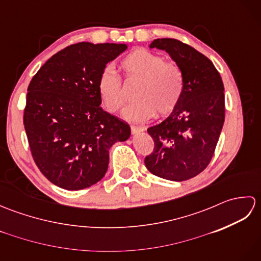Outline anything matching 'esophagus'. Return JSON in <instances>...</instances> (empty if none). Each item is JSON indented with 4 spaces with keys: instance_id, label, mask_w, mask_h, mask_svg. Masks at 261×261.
Returning <instances> with one entry per match:
<instances>
[{
    "instance_id": "obj_1",
    "label": "esophagus",
    "mask_w": 261,
    "mask_h": 261,
    "mask_svg": "<svg viewBox=\"0 0 261 261\" xmlns=\"http://www.w3.org/2000/svg\"><path fill=\"white\" fill-rule=\"evenodd\" d=\"M143 131H145V127H143V126H138V125H132L131 126L132 135H137V134H139V132H143Z\"/></svg>"
}]
</instances>
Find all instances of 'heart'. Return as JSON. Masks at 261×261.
I'll use <instances>...</instances> for the list:
<instances>
[{"instance_id":"1","label":"heart","mask_w":261,"mask_h":261,"mask_svg":"<svg viewBox=\"0 0 261 261\" xmlns=\"http://www.w3.org/2000/svg\"><path fill=\"white\" fill-rule=\"evenodd\" d=\"M125 79L139 81L136 87L137 101L127 107L123 116L129 121H143L154 114L166 115L178 105L184 92V75L178 66L165 63L162 56L147 49H136L122 59ZM97 91L103 104L115 113L124 107L125 97L121 80L111 68H105L97 81Z\"/></svg>"}]
</instances>
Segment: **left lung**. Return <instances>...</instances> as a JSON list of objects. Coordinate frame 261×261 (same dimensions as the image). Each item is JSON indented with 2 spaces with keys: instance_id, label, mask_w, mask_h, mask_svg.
I'll return each mask as SVG.
<instances>
[{
  "instance_id": "obj_1",
  "label": "left lung",
  "mask_w": 261,
  "mask_h": 261,
  "mask_svg": "<svg viewBox=\"0 0 261 261\" xmlns=\"http://www.w3.org/2000/svg\"><path fill=\"white\" fill-rule=\"evenodd\" d=\"M149 48L165 50L184 75L178 105L160 123L148 127L154 148L145 158L151 174L182 181L207 167L224 123V86L213 63L176 39H154Z\"/></svg>"
}]
</instances>
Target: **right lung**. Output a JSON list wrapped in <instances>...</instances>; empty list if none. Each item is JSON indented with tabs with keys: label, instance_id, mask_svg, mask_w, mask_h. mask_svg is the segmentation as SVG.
<instances>
[{
	"label": "right lung",
	"instance_id": "right-lung-1",
	"mask_svg": "<svg viewBox=\"0 0 261 261\" xmlns=\"http://www.w3.org/2000/svg\"><path fill=\"white\" fill-rule=\"evenodd\" d=\"M125 43L80 42L55 54L28 87L23 124L31 153L48 180L79 191L101 180L110 149L130 125L101 108L97 81Z\"/></svg>",
	"mask_w": 261,
	"mask_h": 261
}]
</instances>
